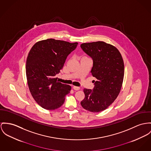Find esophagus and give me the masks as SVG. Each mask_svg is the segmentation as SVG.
<instances>
[{
	"label": "esophagus",
	"instance_id": "esophagus-1",
	"mask_svg": "<svg viewBox=\"0 0 151 151\" xmlns=\"http://www.w3.org/2000/svg\"><path fill=\"white\" fill-rule=\"evenodd\" d=\"M73 90H75L76 91H78V90H80V87H76V86H73Z\"/></svg>",
	"mask_w": 151,
	"mask_h": 151
}]
</instances>
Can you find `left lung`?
I'll list each match as a JSON object with an SVG mask.
<instances>
[{"instance_id": "8db88e82", "label": "left lung", "mask_w": 151, "mask_h": 151, "mask_svg": "<svg viewBox=\"0 0 151 151\" xmlns=\"http://www.w3.org/2000/svg\"><path fill=\"white\" fill-rule=\"evenodd\" d=\"M81 49L93 59L91 73L96 79L93 90L84 88L81 106L93 113L106 109L120 92L124 76V64L116 47L103 41L84 43Z\"/></svg>"}]
</instances>
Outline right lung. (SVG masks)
Here are the masks:
<instances>
[{
  "instance_id": "1",
  "label": "right lung",
  "mask_w": 151,
  "mask_h": 151,
  "mask_svg": "<svg viewBox=\"0 0 151 151\" xmlns=\"http://www.w3.org/2000/svg\"><path fill=\"white\" fill-rule=\"evenodd\" d=\"M78 42L47 39L35 43L30 50L26 64L27 84L32 95L42 108L52 110L61 107L70 86L55 78Z\"/></svg>"
}]
</instances>
